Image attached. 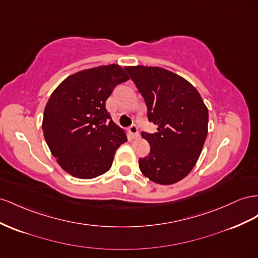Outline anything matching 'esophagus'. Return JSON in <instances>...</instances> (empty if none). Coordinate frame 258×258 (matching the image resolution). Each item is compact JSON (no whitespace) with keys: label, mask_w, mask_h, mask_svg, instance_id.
<instances>
[{"label":"esophagus","mask_w":258,"mask_h":258,"mask_svg":"<svg viewBox=\"0 0 258 258\" xmlns=\"http://www.w3.org/2000/svg\"><path fill=\"white\" fill-rule=\"evenodd\" d=\"M129 132L130 134L134 136L135 138H137L138 136H139V130H138V127H137V124H131V126L129 127Z\"/></svg>","instance_id":"34e87169"}]
</instances>
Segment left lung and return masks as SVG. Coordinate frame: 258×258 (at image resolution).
Returning <instances> with one entry per match:
<instances>
[{
  "mask_svg": "<svg viewBox=\"0 0 258 258\" xmlns=\"http://www.w3.org/2000/svg\"><path fill=\"white\" fill-rule=\"evenodd\" d=\"M143 96L149 121L157 132H142L151 146L139 159L145 177L159 184H172L196 166L207 137L208 109L189 81L161 67L124 68Z\"/></svg>",
  "mask_w": 258,
  "mask_h": 258,
  "instance_id": "left-lung-1",
  "label": "left lung"
}]
</instances>
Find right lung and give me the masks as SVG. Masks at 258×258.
<instances>
[{
    "mask_svg": "<svg viewBox=\"0 0 258 258\" xmlns=\"http://www.w3.org/2000/svg\"><path fill=\"white\" fill-rule=\"evenodd\" d=\"M129 80L116 64L85 69L69 76L44 108V139L59 166L79 179L109 170L116 150L127 141L112 120L105 103L114 88Z\"/></svg>",
    "mask_w": 258,
    "mask_h": 258,
    "instance_id": "obj_1",
    "label": "right lung"
}]
</instances>
